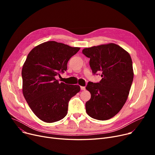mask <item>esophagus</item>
Returning a JSON list of instances; mask_svg holds the SVG:
<instances>
[{"mask_svg":"<svg viewBox=\"0 0 155 155\" xmlns=\"http://www.w3.org/2000/svg\"><path fill=\"white\" fill-rule=\"evenodd\" d=\"M80 88H81V90H82V91H85V87L81 86V87H80Z\"/></svg>","mask_w":155,"mask_h":155,"instance_id":"34e87169","label":"esophagus"}]
</instances>
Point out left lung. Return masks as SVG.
I'll return each mask as SVG.
<instances>
[{"label": "left lung", "mask_w": 155, "mask_h": 155, "mask_svg": "<svg viewBox=\"0 0 155 155\" xmlns=\"http://www.w3.org/2000/svg\"><path fill=\"white\" fill-rule=\"evenodd\" d=\"M82 53L90 58L94 75L101 72L98 83L88 82L86 89L91 98L85 104L87 114L101 120H107L123 107L133 81V62L129 54L120 46L110 43L85 48Z\"/></svg>", "instance_id": "8db88e82"}]
</instances>
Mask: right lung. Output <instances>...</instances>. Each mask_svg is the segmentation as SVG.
Masks as SVG:
<instances>
[{
    "label": "right lung",
    "mask_w": 155,
    "mask_h": 155,
    "mask_svg": "<svg viewBox=\"0 0 155 155\" xmlns=\"http://www.w3.org/2000/svg\"><path fill=\"white\" fill-rule=\"evenodd\" d=\"M79 50L52 41L35 47L27 56L22 69L23 95L32 111L46 123L66 116L70 99L80 91L79 85L56 79Z\"/></svg>",
    "instance_id": "obj_1"
}]
</instances>
